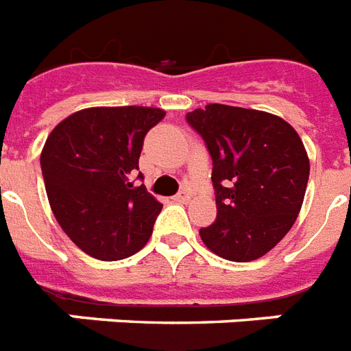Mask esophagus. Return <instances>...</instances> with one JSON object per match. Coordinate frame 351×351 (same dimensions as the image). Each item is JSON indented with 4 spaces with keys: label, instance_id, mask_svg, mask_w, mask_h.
Segmentation results:
<instances>
[{
    "label": "esophagus",
    "instance_id": "1",
    "mask_svg": "<svg viewBox=\"0 0 351 351\" xmlns=\"http://www.w3.org/2000/svg\"><path fill=\"white\" fill-rule=\"evenodd\" d=\"M190 197H192V192H190L189 189H183V190H179L178 195H176V201H179V203H189Z\"/></svg>",
    "mask_w": 351,
    "mask_h": 351
}]
</instances>
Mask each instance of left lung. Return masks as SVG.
I'll return each instance as SVG.
<instances>
[{
    "label": "left lung",
    "mask_w": 351,
    "mask_h": 351,
    "mask_svg": "<svg viewBox=\"0 0 351 351\" xmlns=\"http://www.w3.org/2000/svg\"><path fill=\"white\" fill-rule=\"evenodd\" d=\"M212 158L215 223L199 230L223 259L248 263L270 252L295 223L310 161L285 119L239 106L208 105L186 114Z\"/></svg>",
    "instance_id": "1"
}]
</instances>
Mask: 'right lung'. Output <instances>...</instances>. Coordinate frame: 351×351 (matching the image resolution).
<instances>
[{
  "instance_id": "obj_1",
  "label": "right lung",
  "mask_w": 351,
  "mask_h": 351,
  "mask_svg": "<svg viewBox=\"0 0 351 351\" xmlns=\"http://www.w3.org/2000/svg\"><path fill=\"white\" fill-rule=\"evenodd\" d=\"M159 108H86L47 137L41 172L56 219L92 257L117 261L147 245L162 204L134 184L143 141ZM143 181V173H137Z\"/></svg>"
}]
</instances>
